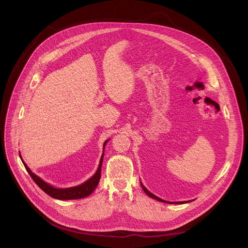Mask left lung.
Returning a JSON list of instances; mask_svg holds the SVG:
<instances>
[{"mask_svg":"<svg viewBox=\"0 0 248 248\" xmlns=\"http://www.w3.org/2000/svg\"><path fill=\"white\" fill-rule=\"evenodd\" d=\"M141 186H142V188H143V190H144V192L148 195V196H150L151 198H154V199H156V200H159V201H161V202H166V203H170V202H168V201H165V200H163V199H161V198H159V197H157V196H155L154 194H152L150 191H148L144 186H143V185H141ZM179 203H186V201L185 202H179ZM171 204V203H170Z\"/></svg>","mask_w":248,"mask_h":248,"instance_id":"8db88e82","label":"left lung"}]
</instances>
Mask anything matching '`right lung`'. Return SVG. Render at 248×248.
<instances>
[{
  "label": "right lung",
  "instance_id": "1",
  "mask_svg": "<svg viewBox=\"0 0 248 248\" xmlns=\"http://www.w3.org/2000/svg\"><path fill=\"white\" fill-rule=\"evenodd\" d=\"M108 142L107 141H105L104 143V148L106 143ZM20 156V155H19ZM103 158H104V153L101 157L100 160V164L98 167V170L96 171V173L92 176L91 179H89L87 182H85L84 184L75 186V187H69V188H55L52 186L48 185L47 183L43 182L40 178L36 174H34L30 169L26 166V164L22 161L26 170L28 171V173L30 174V176L32 178V180L34 181V183L36 184L45 193H47L48 195H50L53 198L56 199H60V200H69V199H80V198H84L88 195H90L94 189L97 187L99 181H100V176H101V167H102V162H103Z\"/></svg>",
  "mask_w": 248,
  "mask_h": 248
}]
</instances>
